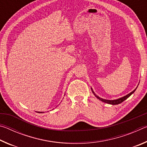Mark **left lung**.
Here are the masks:
<instances>
[{
    "label": "left lung",
    "mask_w": 147,
    "mask_h": 147,
    "mask_svg": "<svg viewBox=\"0 0 147 147\" xmlns=\"http://www.w3.org/2000/svg\"><path fill=\"white\" fill-rule=\"evenodd\" d=\"M136 89H134V90L133 91H131V93L128 94L127 95H126V96H123V97H121V98H120L116 99V100H106V99H103V98H100V97H99L98 96L96 95V94L94 93V92L93 91V89H92V88H91L92 92H93V93L94 94V95L95 96L96 98H97L98 99H99V100H100L104 102L108 103V104H112V105H116V104H121V102H123L126 99H127V98L129 97V96H130L131 95V94H133V93H134V92H135Z\"/></svg>",
    "instance_id": "1"
}]
</instances>
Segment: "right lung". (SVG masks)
Returning <instances> with one entry per match:
<instances>
[{
	"label": "right lung",
	"instance_id": "add662e5",
	"mask_svg": "<svg viewBox=\"0 0 147 147\" xmlns=\"http://www.w3.org/2000/svg\"><path fill=\"white\" fill-rule=\"evenodd\" d=\"M38 113H42V112H39V111H38Z\"/></svg>",
	"mask_w": 147,
	"mask_h": 147
}]
</instances>
